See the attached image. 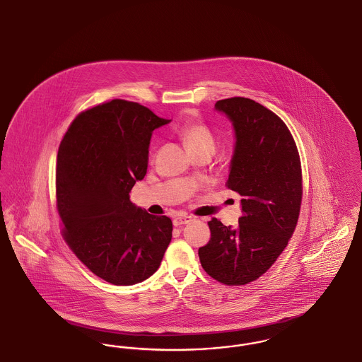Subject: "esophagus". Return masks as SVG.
<instances>
[{"label": "esophagus", "mask_w": 362, "mask_h": 362, "mask_svg": "<svg viewBox=\"0 0 362 362\" xmlns=\"http://www.w3.org/2000/svg\"><path fill=\"white\" fill-rule=\"evenodd\" d=\"M189 221H192V218L189 216H177L173 218V225L182 226V225L189 224Z\"/></svg>", "instance_id": "esophagus-1"}]
</instances>
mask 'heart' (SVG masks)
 Here are the masks:
<instances>
[{
  "label": "heart",
  "mask_w": 362,
  "mask_h": 362,
  "mask_svg": "<svg viewBox=\"0 0 362 362\" xmlns=\"http://www.w3.org/2000/svg\"><path fill=\"white\" fill-rule=\"evenodd\" d=\"M177 134L183 139L185 145L187 146L191 153L198 151L214 152V148H216L214 134L211 133V130L207 127L206 124L201 122H185L177 129Z\"/></svg>",
  "instance_id": "b5f03b06"
}]
</instances>
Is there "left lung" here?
<instances>
[{
  "mask_svg": "<svg viewBox=\"0 0 362 362\" xmlns=\"http://www.w3.org/2000/svg\"><path fill=\"white\" fill-rule=\"evenodd\" d=\"M214 108L235 130L228 189L241 195L236 228L209 221L210 240L198 250L207 274L225 285H245L282 254L297 225L303 177L289 129L276 114L247 98L218 100Z\"/></svg>",
  "mask_w": 362,
  "mask_h": 362,
  "instance_id": "obj_1",
  "label": "left lung"
}]
</instances>
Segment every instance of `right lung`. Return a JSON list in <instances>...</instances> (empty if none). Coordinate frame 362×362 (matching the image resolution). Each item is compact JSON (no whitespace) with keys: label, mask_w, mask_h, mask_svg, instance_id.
<instances>
[{"label":"right lung","mask_w":362,"mask_h":362,"mask_svg":"<svg viewBox=\"0 0 362 362\" xmlns=\"http://www.w3.org/2000/svg\"><path fill=\"white\" fill-rule=\"evenodd\" d=\"M121 99L81 112L57 156V207L64 239L86 267L112 285L155 274L173 221L137 207L129 192L148 170L153 130L170 123Z\"/></svg>","instance_id":"1"}]
</instances>
